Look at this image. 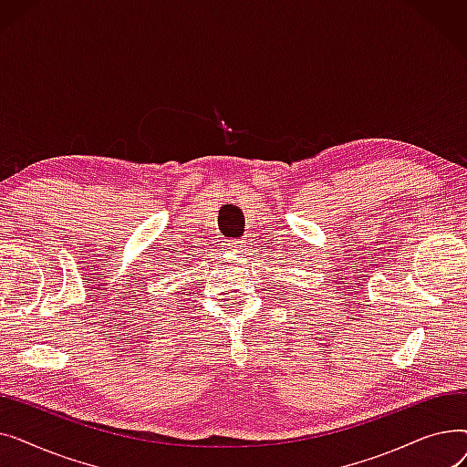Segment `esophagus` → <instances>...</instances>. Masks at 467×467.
Instances as JSON below:
<instances>
[{
    "mask_svg": "<svg viewBox=\"0 0 467 467\" xmlns=\"http://www.w3.org/2000/svg\"><path fill=\"white\" fill-rule=\"evenodd\" d=\"M231 250L240 255H248V244H246V240L234 238V240H231Z\"/></svg>",
    "mask_w": 467,
    "mask_h": 467,
    "instance_id": "34e87169",
    "label": "esophagus"
}]
</instances>
